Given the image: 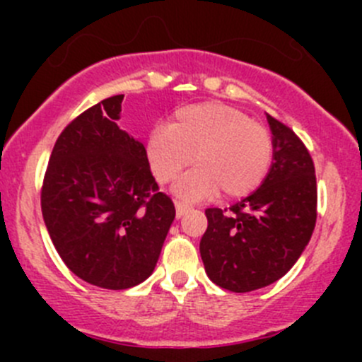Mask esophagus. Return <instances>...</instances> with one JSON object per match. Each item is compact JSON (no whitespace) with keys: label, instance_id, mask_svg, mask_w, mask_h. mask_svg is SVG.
<instances>
[{"label":"esophagus","instance_id":"obj_1","mask_svg":"<svg viewBox=\"0 0 362 362\" xmlns=\"http://www.w3.org/2000/svg\"><path fill=\"white\" fill-rule=\"evenodd\" d=\"M175 208H177V217L180 218L182 215H184L185 211L189 210V204H185V203H182V202H175Z\"/></svg>","mask_w":362,"mask_h":362}]
</instances>
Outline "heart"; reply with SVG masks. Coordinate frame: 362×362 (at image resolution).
I'll list each match as a JSON object with an SVG mask.
<instances>
[{"label":"heart","instance_id":"heart-1","mask_svg":"<svg viewBox=\"0 0 362 362\" xmlns=\"http://www.w3.org/2000/svg\"><path fill=\"white\" fill-rule=\"evenodd\" d=\"M197 156H194V154ZM145 156L159 184H168L192 160L175 192L185 199H206L218 191L240 199L257 191L273 164V138L245 112L218 101L177 108L170 124L152 127Z\"/></svg>","mask_w":362,"mask_h":362}]
</instances>
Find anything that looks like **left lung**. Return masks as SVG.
<instances>
[{
  "mask_svg": "<svg viewBox=\"0 0 362 362\" xmlns=\"http://www.w3.org/2000/svg\"><path fill=\"white\" fill-rule=\"evenodd\" d=\"M273 164L255 192L229 206L206 208L199 252L214 284L250 293L282 279L312 238L317 221L315 166L305 144L266 113Z\"/></svg>",
  "mask_w": 362,
  "mask_h": 362,
  "instance_id": "8db88e82",
  "label": "left lung"
}]
</instances>
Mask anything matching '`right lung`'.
I'll return each instance as SVG.
<instances>
[{"label": "right lung", "instance_id": "obj_1", "mask_svg": "<svg viewBox=\"0 0 362 362\" xmlns=\"http://www.w3.org/2000/svg\"><path fill=\"white\" fill-rule=\"evenodd\" d=\"M122 100L107 98L64 127L42 187L43 221L64 264L112 291L152 275L175 218L144 144L117 126Z\"/></svg>", "mask_w": 362, "mask_h": 362}]
</instances>
